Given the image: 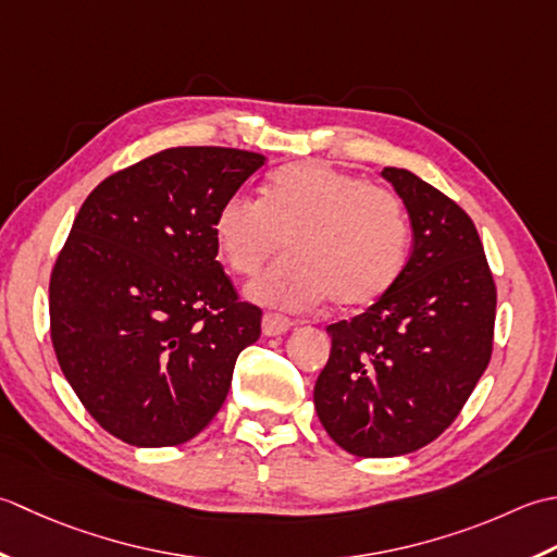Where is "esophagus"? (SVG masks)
I'll return each mask as SVG.
<instances>
[{"instance_id": "34e87169", "label": "esophagus", "mask_w": 557, "mask_h": 557, "mask_svg": "<svg viewBox=\"0 0 557 557\" xmlns=\"http://www.w3.org/2000/svg\"><path fill=\"white\" fill-rule=\"evenodd\" d=\"M293 324H295V322L290 320V317L278 314V312H267V314L262 317V332H264L267 336H281V334H286Z\"/></svg>"}]
</instances>
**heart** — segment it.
<instances>
[{
    "instance_id": "1",
    "label": "heart",
    "mask_w": 557,
    "mask_h": 557,
    "mask_svg": "<svg viewBox=\"0 0 557 557\" xmlns=\"http://www.w3.org/2000/svg\"><path fill=\"white\" fill-rule=\"evenodd\" d=\"M213 240L235 274L269 267L249 298L278 308H312L332 295L338 308H362L389 290L408 255V219L392 189L320 161L276 170L262 199L231 195L213 215Z\"/></svg>"
}]
</instances>
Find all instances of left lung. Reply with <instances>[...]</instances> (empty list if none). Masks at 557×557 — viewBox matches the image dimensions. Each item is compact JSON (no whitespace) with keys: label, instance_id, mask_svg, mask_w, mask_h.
<instances>
[{"label":"left lung","instance_id":"obj_1","mask_svg":"<svg viewBox=\"0 0 557 557\" xmlns=\"http://www.w3.org/2000/svg\"><path fill=\"white\" fill-rule=\"evenodd\" d=\"M406 203L413 252L389 290L329 324L317 416L356 457H399L454 423L493 354L497 290L469 213L404 168H384Z\"/></svg>","mask_w":557,"mask_h":557}]
</instances>
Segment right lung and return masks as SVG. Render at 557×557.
<instances>
[{
  "instance_id": "add662e5",
  "label": "right lung",
  "mask_w": 557,
  "mask_h": 557,
  "mask_svg": "<svg viewBox=\"0 0 557 557\" xmlns=\"http://www.w3.org/2000/svg\"><path fill=\"white\" fill-rule=\"evenodd\" d=\"M264 161L165 149L106 177L76 213L50 276V336L78 401L127 445L199 435L262 334V310L215 262L211 225Z\"/></svg>"
}]
</instances>
